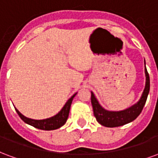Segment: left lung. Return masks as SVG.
Here are the masks:
<instances>
[{
  "mask_svg": "<svg viewBox=\"0 0 158 158\" xmlns=\"http://www.w3.org/2000/svg\"><path fill=\"white\" fill-rule=\"evenodd\" d=\"M145 75H146V85L139 100L133 106L122 111L106 110L101 106L98 100L96 99V96L91 91V104H92L94 116L96 117L97 122L100 124L109 128L118 127L132 122L139 116L146 104V99L150 91V77L146 68V62H145Z\"/></svg>",
  "mask_w": 158,
  "mask_h": 158,
  "instance_id": "1",
  "label": "left lung"
}]
</instances>
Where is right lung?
Masks as SVG:
<instances>
[{"mask_svg": "<svg viewBox=\"0 0 158 158\" xmlns=\"http://www.w3.org/2000/svg\"><path fill=\"white\" fill-rule=\"evenodd\" d=\"M76 94L77 93L73 94L68 100V102L65 103L64 106H62V108L58 113H56V115H54L53 117H51L49 118L40 119V120L29 118H27L24 115H23L22 113H20L17 108H15V110L23 121L29 124V125L33 126L36 129H42V130H54V129L61 128L67 122V119L69 118V111H70V106H71V104H72L73 99L76 96Z\"/></svg>", "mask_w": 158, "mask_h": 158, "instance_id": "1", "label": "right lung"}]
</instances>
